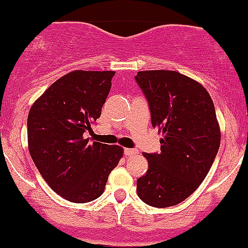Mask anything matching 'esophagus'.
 <instances>
[{"mask_svg":"<svg viewBox=\"0 0 248 248\" xmlns=\"http://www.w3.org/2000/svg\"><path fill=\"white\" fill-rule=\"evenodd\" d=\"M137 153H139V151H137V149H134V148H125L124 149L125 155H134V154H137Z\"/></svg>","mask_w":248,"mask_h":248,"instance_id":"esophagus-1","label":"esophagus"}]
</instances>
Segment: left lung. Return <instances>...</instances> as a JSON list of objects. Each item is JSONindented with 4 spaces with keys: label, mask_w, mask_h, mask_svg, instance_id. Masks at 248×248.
I'll return each instance as SVG.
<instances>
[{
    "label": "left lung",
    "mask_w": 248,
    "mask_h": 248,
    "mask_svg": "<svg viewBox=\"0 0 248 248\" xmlns=\"http://www.w3.org/2000/svg\"><path fill=\"white\" fill-rule=\"evenodd\" d=\"M135 79L152 125L164 136L160 153H143L148 170L137 180V195L151 206H175L202 185L217 155L220 129L213 101L199 82L176 71H140Z\"/></svg>",
    "instance_id": "obj_1"
}]
</instances>
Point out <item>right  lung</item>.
Returning a JSON list of instances; mask_svg holds the SVG:
<instances>
[{
  "instance_id": "right-lung-1",
  "label": "right lung",
  "mask_w": 248,
  "mask_h": 248,
  "mask_svg": "<svg viewBox=\"0 0 248 248\" xmlns=\"http://www.w3.org/2000/svg\"><path fill=\"white\" fill-rule=\"evenodd\" d=\"M114 73L72 71L54 82L29 112L31 158L49 187L71 202L99 198L123 158V147L84 136L101 116Z\"/></svg>"
}]
</instances>
